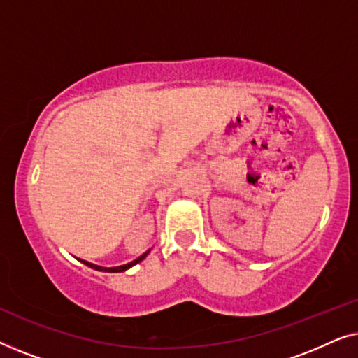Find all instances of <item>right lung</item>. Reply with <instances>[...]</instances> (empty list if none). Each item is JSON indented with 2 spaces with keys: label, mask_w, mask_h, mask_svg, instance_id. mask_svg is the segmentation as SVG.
Segmentation results:
<instances>
[{
  "label": "right lung",
  "mask_w": 358,
  "mask_h": 358,
  "mask_svg": "<svg viewBox=\"0 0 358 358\" xmlns=\"http://www.w3.org/2000/svg\"><path fill=\"white\" fill-rule=\"evenodd\" d=\"M146 254H148V252H146ZM146 254H143V256H140L138 259H135V261H131L129 264H124V266H119V267H101V266H96V264H91V262H86V261H83V262H85L87 267L94 268V271H101V272H125V271H129L130 267H134L135 264H138V262L143 261V259L146 257Z\"/></svg>",
  "instance_id": "right-lung-1"
}]
</instances>
